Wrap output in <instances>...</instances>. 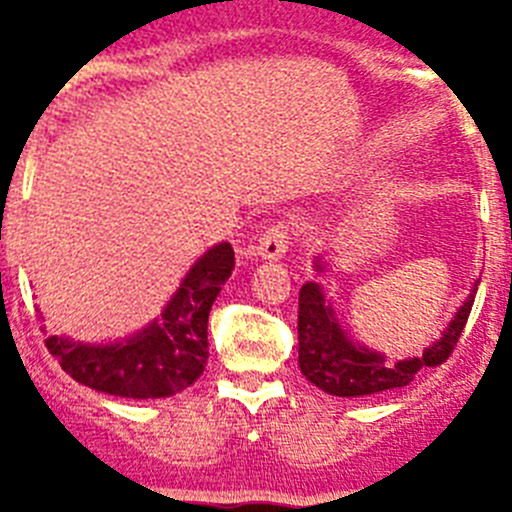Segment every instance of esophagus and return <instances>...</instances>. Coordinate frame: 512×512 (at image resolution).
<instances>
[{
	"instance_id": "34e87169",
	"label": "esophagus",
	"mask_w": 512,
	"mask_h": 512,
	"mask_svg": "<svg viewBox=\"0 0 512 512\" xmlns=\"http://www.w3.org/2000/svg\"><path fill=\"white\" fill-rule=\"evenodd\" d=\"M287 248H289L287 225L277 223L261 233L259 243L253 246V256H259V259L264 261H279L284 253H287Z\"/></svg>"
}]
</instances>
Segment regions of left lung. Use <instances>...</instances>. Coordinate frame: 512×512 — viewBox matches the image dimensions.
<instances>
[{"label": "left lung", "mask_w": 512, "mask_h": 512, "mask_svg": "<svg viewBox=\"0 0 512 512\" xmlns=\"http://www.w3.org/2000/svg\"><path fill=\"white\" fill-rule=\"evenodd\" d=\"M315 271L325 274L328 261L323 256L315 259ZM479 279L469 289V297L461 302L451 323L443 328L441 338L425 348L423 356L402 359L390 364L382 351L364 346L348 336L336 315L333 302L325 297L320 282H307L300 289V369L318 390L336 397H374L384 392L408 387L423 366H438L449 359L456 341L464 333L469 312H472L474 295Z\"/></svg>", "instance_id": "1"}]
</instances>
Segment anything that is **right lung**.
I'll return each mask as SVG.
<instances>
[{
    "instance_id": "obj_1",
    "label": "right lung",
    "mask_w": 512,
    "mask_h": 512,
    "mask_svg": "<svg viewBox=\"0 0 512 512\" xmlns=\"http://www.w3.org/2000/svg\"><path fill=\"white\" fill-rule=\"evenodd\" d=\"M235 266L233 246L207 248L166 302L161 318L112 343L48 336L61 369L84 387L130 400H156L187 390L207 364V318Z\"/></svg>"
}]
</instances>
